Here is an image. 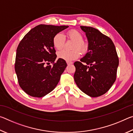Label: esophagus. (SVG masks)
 <instances>
[{"label": "esophagus", "mask_w": 133, "mask_h": 133, "mask_svg": "<svg viewBox=\"0 0 133 133\" xmlns=\"http://www.w3.org/2000/svg\"><path fill=\"white\" fill-rule=\"evenodd\" d=\"M66 63H67V64H68V65H69V64H73V62H69V61H67L66 62Z\"/></svg>", "instance_id": "34e87169"}]
</instances>
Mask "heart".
<instances>
[{
  "label": "heart",
  "mask_w": 133,
  "mask_h": 133,
  "mask_svg": "<svg viewBox=\"0 0 133 133\" xmlns=\"http://www.w3.org/2000/svg\"><path fill=\"white\" fill-rule=\"evenodd\" d=\"M66 36L69 39L73 40L75 43L73 45L74 50L69 51L67 50H62L57 53V56L61 59L66 61H73L80 57V51L82 53L85 52L87 50V46L84 42H82L83 36L81 33L76 30H71L67 31ZM53 44L55 48L57 50H61L63 48L64 44V38L62 33H58L53 38ZM79 49V50L77 48Z\"/></svg>",
  "instance_id": "1"
}]
</instances>
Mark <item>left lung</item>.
Listing matches in <instances>:
<instances>
[{
    "label": "left lung",
    "instance_id": "8db88e82",
    "mask_svg": "<svg viewBox=\"0 0 133 133\" xmlns=\"http://www.w3.org/2000/svg\"><path fill=\"white\" fill-rule=\"evenodd\" d=\"M88 40V52L74 65L76 84L92 97L105 94L115 82L119 60L111 39L92 27L80 26Z\"/></svg>",
    "mask_w": 133,
    "mask_h": 133
}]
</instances>
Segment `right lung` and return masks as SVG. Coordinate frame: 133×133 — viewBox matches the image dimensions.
Segmentation results:
<instances>
[{"mask_svg":"<svg viewBox=\"0 0 133 133\" xmlns=\"http://www.w3.org/2000/svg\"><path fill=\"white\" fill-rule=\"evenodd\" d=\"M68 27L39 24L31 29L18 45L15 71L19 85L30 96L44 97L59 82L67 63L61 58L55 61L53 38ZM50 62L53 65H46Z\"/></svg>","mask_w":133,"mask_h":133,"instance_id":"obj_1","label":"right lung"}]
</instances>
